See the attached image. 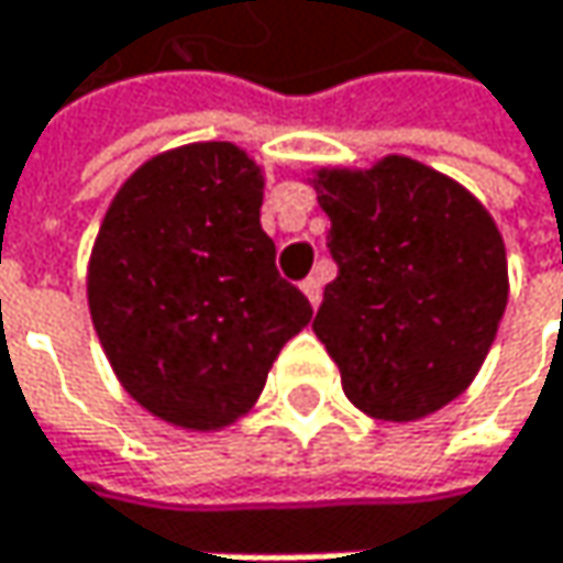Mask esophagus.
<instances>
[{
  "instance_id": "34e87169",
  "label": "esophagus",
  "mask_w": 563,
  "mask_h": 563,
  "mask_svg": "<svg viewBox=\"0 0 563 563\" xmlns=\"http://www.w3.org/2000/svg\"><path fill=\"white\" fill-rule=\"evenodd\" d=\"M299 289L306 292L309 306H319V302H322V280H319V277H306V280L299 283Z\"/></svg>"
}]
</instances>
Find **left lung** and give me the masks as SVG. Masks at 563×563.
<instances>
[{
    "label": "left lung",
    "instance_id": "1",
    "mask_svg": "<svg viewBox=\"0 0 563 563\" xmlns=\"http://www.w3.org/2000/svg\"><path fill=\"white\" fill-rule=\"evenodd\" d=\"M339 277L312 332L345 397L378 420H420L466 391L508 302L503 234L476 195L407 156L316 169Z\"/></svg>",
    "mask_w": 563,
    "mask_h": 563
}]
</instances>
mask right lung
Wrapping results in <instances>:
<instances>
[{"mask_svg": "<svg viewBox=\"0 0 563 563\" xmlns=\"http://www.w3.org/2000/svg\"><path fill=\"white\" fill-rule=\"evenodd\" d=\"M264 172L234 143L153 156L113 195L87 264L97 339L126 394L181 430L244 417L312 319L261 228Z\"/></svg>", "mask_w": 563, "mask_h": 563, "instance_id": "right-lung-1", "label": "right lung"}]
</instances>
